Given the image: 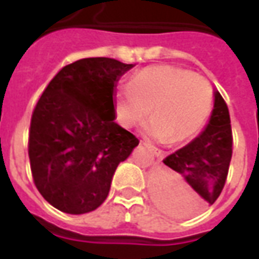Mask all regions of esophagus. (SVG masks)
Masks as SVG:
<instances>
[{"label":"esophagus","mask_w":259,"mask_h":259,"mask_svg":"<svg viewBox=\"0 0 259 259\" xmlns=\"http://www.w3.org/2000/svg\"><path fill=\"white\" fill-rule=\"evenodd\" d=\"M144 146H146L147 148H148V150H150V151L152 152V155H155V157H157L158 159H161V158H162L163 154H162V151L159 150V148L151 146V144H148V143H146V141H144Z\"/></svg>","instance_id":"34e87169"}]
</instances>
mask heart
<instances>
[{
	"mask_svg": "<svg viewBox=\"0 0 259 259\" xmlns=\"http://www.w3.org/2000/svg\"><path fill=\"white\" fill-rule=\"evenodd\" d=\"M213 104V89L204 76L190 69L157 65L148 66L132 77L115 98L116 118L126 127H135L150 115L147 133L165 141L180 143L195 136Z\"/></svg>",
	"mask_w": 259,
	"mask_h": 259,
	"instance_id": "b5f03b06",
	"label": "heart"
}]
</instances>
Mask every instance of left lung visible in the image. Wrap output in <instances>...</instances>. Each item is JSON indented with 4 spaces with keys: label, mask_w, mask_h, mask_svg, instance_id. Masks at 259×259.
<instances>
[{
    "label": "left lung",
    "mask_w": 259,
    "mask_h": 259,
    "mask_svg": "<svg viewBox=\"0 0 259 259\" xmlns=\"http://www.w3.org/2000/svg\"><path fill=\"white\" fill-rule=\"evenodd\" d=\"M233 152V135L226 102L215 91L211 120L197 139L163 159L166 168L152 176L158 206L175 217H189L212 205L222 193Z\"/></svg>",
    "instance_id": "left-lung-1"
}]
</instances>
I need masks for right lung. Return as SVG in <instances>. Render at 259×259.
<instances>
[{
    "label": "right lung",
    "mask_w": 259,
    "mask_h": 259,
    "mask_svg": "<svg viewBox=\"0 0 259 259\" xmlns=\"http://www.w3.org/2000/svg\"><path fill=\"white\" fill-rule=\"evenodd\" d=\"M133 68L84 58L54 76L31 113L29 158L37 190L57 209L80 215L108 197L118 165L139 139L115 123L113 89Z\"/></svg>",
    "instance_id": "right-lung-1"
}]
</instances>
